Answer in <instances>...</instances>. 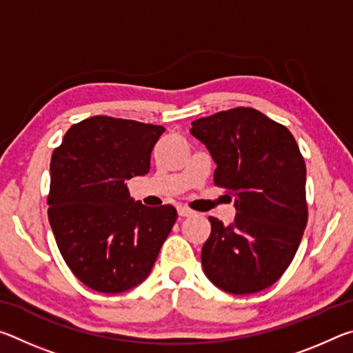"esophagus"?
<instances>
[{"instance_id": "obj_1", "label": "esophagus", "mask_w": 353, "mask_h": 353, "mask_svg": "<svg viewBox=\"0 0 353 353\" xmlns=\"http://www.w3.org/2000/svg\"><path fill=\"white\" fill-rule=\"evenodd\" d=\"M177 213H179V216L185 218V216H191V214H193L194 212L190 210L188 207H177Z\"/></svg>"}]
</instances>
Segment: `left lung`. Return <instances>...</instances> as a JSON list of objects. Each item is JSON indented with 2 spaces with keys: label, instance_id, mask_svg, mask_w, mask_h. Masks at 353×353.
Here are the masks:
<instances>
[{
  "label": "left lung",
  "instance_id": "1",
  "mask_svg": "<svg viewBox=\"0 0 353 353\" xmlns=\"http://www.w3.org/2000/svg\"><path fill=\"white\" fill-rule=\"evenodd\" d=\"M190 132L210 151L213 182L236 207L229 225L208 218L205 276L232 294L265 290L288 270L308 221L307 168L294 137L252 107L194 119Z\"/></svg>",
  "mask_w": 353,
  "mask_h": 353
}]
</instances>
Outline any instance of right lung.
I'll list each match as a JSON object with an SVG mask.
<instances>
[{
	"mask_svg": "<svg viewBox=\"0 0 353 353\" xmlns=\"http://www.w3.org/2000/svg\"><path fill=\"white\" fill-rule=\"evenodd\" d=\"M163 126L97 115L76 123L52 152L48 219L71 272L99 292L134 288L151 272L177 219L172 205L129 198Z\"/></svg>",
	"mask_w": 353,
	"mask_h": 353,
	"instance_id": "1",
	"label": "right lung"
}]
</instances>
